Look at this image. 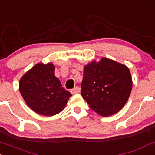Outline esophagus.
Segmentation results:
<instances>
[{
    "instance_id": "1",
    "label": "esophagus",
    "mask_w": 155,
    "mask_h": 155,
    "mask_svg": "<svg viewBox=\"0 0 155 155\" xmlns=\"http://www.w3.org/2000/svg\"><path fill=\"white\" fill-rule=\"evenodd\" d=\"M80 93V88H79V87L76 86L71 90V93H72V94H76V93Z\"/></svg>"
}]
</instances>
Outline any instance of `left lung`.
I'll return each instance as SVG.
<instances>
[{"label":"left lung","mask_w":155,"mask_h":155,"mask_svg":"<svg viewBox=\"0 0 155 155\" xmlns=\"http://www.w3.org/2000/svg\"><path fill=\"white\" fill-rule=\"evenodd\" d=\"M132 89L129 68L102 57L84 66L81 96L93 111L103 117L113 115L124 107Z\"/></svg>","instance_id":"left-lung-1"}]
</instances>
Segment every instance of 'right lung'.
<instances>
[{
	"mask_svg": "<svg viewBox=\"0 0 155 155\" xmlns=\"http://www.w3.org/2000/svg\"><path fill=\"white\" fill-rule=\"evenodd\" d=\"M52 62H40L23 74L19 81V90L28 107L39 115L52 116L62 112L72 96L62 87L54 74Z\"/></svg>",
	"mask_w": 155,
	"mask_h": 155,
	"instance_id": "obj_1",
	"label": "right lung"
}]
</instances>
